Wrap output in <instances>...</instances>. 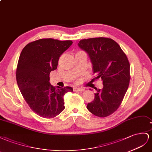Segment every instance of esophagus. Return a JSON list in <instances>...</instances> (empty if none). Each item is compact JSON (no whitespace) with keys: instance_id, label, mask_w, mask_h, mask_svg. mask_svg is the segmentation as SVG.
Instances as JSON below:
<instances>
[{"instance_id":"esophagus-1","label":"esophagus","mask_w":152,"mask_h":152,"mask_svg":"<svg viewBox=\"0 0 152 152\" xmlns=\"http://www.w3.org/2000/svg\"><path fill=\"white\" fill-rule=\"evenodd\" d=\"M73 90L75 91V92H84L85 89L81 88H77V87H75L73 88Z\"/></svg>"}]
</instances>
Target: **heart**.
Here are the masks:
<instances>
[{
	"label": "heart",
	"instance_id": "1",
	"mask_svg": "<svg viewBox=\"0 0 152 152\" xmlns=\"http://www.w3.org/2000/svg\"><path fill=\"white\" fill-rule=\"evenodd\" d=\"M78 52H80V51H78Z\"/></svg>",
	"mask_w": 152,
	"mask_h": 152
}]
</instances>
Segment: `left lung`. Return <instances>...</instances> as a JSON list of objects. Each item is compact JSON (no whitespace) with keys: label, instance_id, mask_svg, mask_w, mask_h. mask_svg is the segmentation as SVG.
Segmentation results:
<instances>
[{"label":"left lung","instance_id":"8db88e82","mask_svg":"<svg viewBox=\"0 0 152 152\" xmlns=\"http://www.w3.org/2000/svg\"><path fill=\"white\" fill-rule=\"evenodd\" d=\"M78 46L89 55L96 75L94 80L101 78L103 83L102 89L95 88L94 99L88 104L87 109L95 116L106 117L119 107L128 89L129 60L118 43L110 38L82 39Z\"/></svg>","mask_w":152,"mask_h":152}]
</instances>
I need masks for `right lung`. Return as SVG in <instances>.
<instances>
[{"label":"right lung","instance_id":"add662e5","mask_svg":"<svg viewBox=\"0 0 152 152\" xmlns=\"http://www.w3.org/2000/svg\"><path fill=\"white\" fill-rule=\"evenodd\" d=\"M72 44L69 40L41 39L28 43L21 52L16 71L17 84L30 109L42 118L58 115L65 108V94L73 91L70 86L56 87L49 81L60 55Z\"/></svg>","mask_w":152,"mask_h":152}]
</instances>
